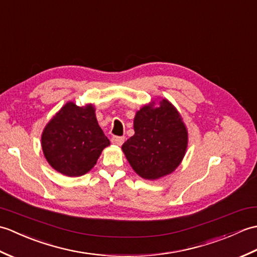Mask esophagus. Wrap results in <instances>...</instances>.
Here are the masks:
<instances>
[{"label":"esophagus","mask_w":257,"mask_h":257,"mask_svg":"<svg viewBox=\"0 0 257 257\" xmlns=\"http://www.w3.org/2000/svg\"><path fill=\"white\" fill-rule=\"evenodd\" d=\"M125 141V138L124 136H113V138L111 139V142L114 144V145H117V146H121Z\"/></svg>","instance_id":"esophagus-1"}]
</instances>
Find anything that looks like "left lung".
Here are the masks:
<instances>
[{
	"instance_id": "8db88e82",
	"label": "left lung",
	"mask_w": 257,
	"mask_h": 257,
	"mask_svg": "<svg viewBox=\"0 0 257 257\" xmlns=\"http://www.w3.org/2000/svg\"><path fill=\"white\" fill-rule=\"evenodd\" d=\"M142 107L134 118L135 134L122 150L136 174L158 179L179 166L185 156L188 134L179 113L167 100Z\"/></svg>"
}]
</instances>
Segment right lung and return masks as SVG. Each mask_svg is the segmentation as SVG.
Instances as JSON below:
<instances>
[{
  "label": "right lung",
  "instance_id": "add662e5",
  "mask_svg": "<svg viewBox=\"0 0 257 257\" xmlns=\"http://www.w3.org/2000/svg\"><path fill=\"white\" fill-rule=\"evenodd\" d=\"M110 141L96 121L92 105L67 103L50 119L42 135L44 155L57 172L82 176L92 168Z\"/></svg>",
  "mask_w": 257,
  "mask_h": 257
}]
</instances>
